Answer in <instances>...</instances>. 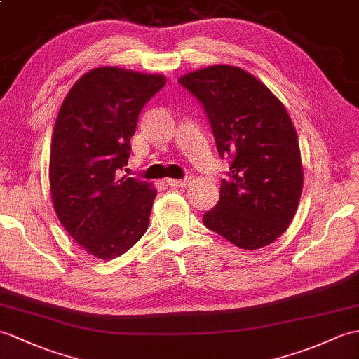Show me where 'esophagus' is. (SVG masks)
I'll return each mask as SVG.
<instances>
[{
  "label": "esophagus",
  "mask_w": 359,
  "mask_h": 359,
  "mask_svg": "<svg viewBox=\"0 0 359 359\" xmlns=\"http://www.w3.org/2000/svg\"><path fill=\"white\" fill-rule=\"evenodd\" d=\"M166 183H168L170 187L172 188H183L189 185V179H183V180H177V179H168L166 180Z\"/></svg>",
  "instance_id": "1"
}]
</instances>
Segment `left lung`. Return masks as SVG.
<instances>
[{"mask_svg": "<svg viewBox=\"0 0 359 359\" xmlns=\"http://www.w3.org/2000/svg\"><path fill=\"white\" fill-rule=\"evenodd\" d=\"M179 82L202 102L219 154L232 159L219 203L203 215L205 226L246 251L273 243L294 219L304 180L286 107L234 65L205 67Z\"/></svg>", "mask_w": 359, "mask_h": 359, "instance_id": "left-lung-1", "label": "left lung"}]
</instances>
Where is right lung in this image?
Returning a JSON list of instances; mask_svg holds the SVG:
<instances>
[{
  "label": "right lung",
  "mask_w": 359,
  "mask_h": 359,
  "mask_svg": "<svg viewBox=\"0 0 359 359\" xmlns=\"http://www.w3.org/2000/svg\"><path fill=\"white\" fill-rule=\"evenodd\" d=\"M163 74L97 67L74 82L55 122L50 193L69 236L99 260H113L145 234L157 189L118 177L128 163L137 118L165 86Z\"/></svg>",
  "instance_id": "obj_1"
}]
</instances>
